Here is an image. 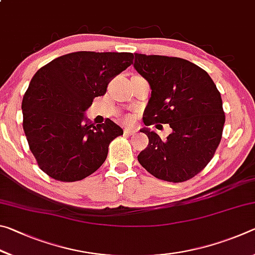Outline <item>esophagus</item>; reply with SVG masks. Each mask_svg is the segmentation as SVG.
<instances>
[{
    "label": "esophagus",
    "instance_id": "34e87169",
    "mask_svg": "<svg viewBox=\"0 0 255 255\" xmlns=\"http://www.w3.org/2000/svg\"><path fill=\"white\" fill-rule=\"evenodd\" d=\"M136 132H137V130H135V129H131V128H126V129H125V135H127V136L135 135Z\"/></svg>",
    "mask_w": 255,
    "mask_h": 255
}]
</instances>
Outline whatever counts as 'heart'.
<instances>
[{
    "mask_svg": "<svg viewBox=\"0 0 255 255\" xmlns=\"http://www.w3.org/2000/svg\"><path fill=\"white\" fill-rule=\"evenodd\" d=\"M131 119H132V118H128L127 120H128V122H131Z\"/></svg>",
    "mask_w": 255,
    "mask_h": 255,
    "instance_id": "obj_1",
    "label": "heart"
}]
</instances>
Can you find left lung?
Returning a JSON list of instances; mask_svg holds the SVG:
<instances>
[{
	"label": "left lung",
	"instance_id": "obj_1",
	"mask_svg": "<svg viewBox=\"0 0 255 255\" xmlns=\"http://www.w3.org/2000/svg\"><path fill=\"white\" fill-rule=\"evenodd\" d=\"M133 67L152 89L145 126L169 124L163 140L148 128V146L138 162L155 178L184 182L205 169L221 143L225 112L221 93L205 70L187 59L135 54Z\"/></svg>",
	"mask_w": 255,
	"mask_h": 255
}]
</instances>
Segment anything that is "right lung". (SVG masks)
<instances>
[{
    "label": "right lung",
    "mask_w": 255,
    "mask_h": 255,
    "mask_svg": "<svg viewBox=\"0 0 255 255\" xmlns=\"http://www.w3.org/2000/svg\"><path fill=\"white\" fill-rule=\"evenodd\" d=\"M132 58L131 53L76 51L33 75L22 99V126L38 166L50 178L83 180L106 161L110 143L123 129L110 119L97 126L84 123L83 114Z\"/></svg>",
    "instance_id": "right-lung-1"
}]
</instances>
